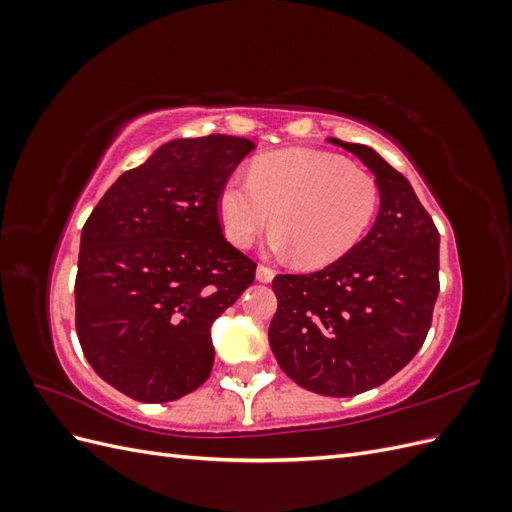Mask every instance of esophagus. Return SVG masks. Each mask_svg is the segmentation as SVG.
Returning <instances> with one entry per match:
<instances>
[{"label":"esophagus","instance_id":"obj_1","mask_svg":"<svg viewBox=\"0 0 512 512\" xmlns=\"http://www.w3.org/2000/svg\"><path fill=\"white\" fill-rule=\"evenodd\" d=\"M273 277H275V271L273 269H269V267H256V280L258 282H262V284H269V282H273Z\"/></svg>","mask_w":512,"mask_h":512}]
</instances>
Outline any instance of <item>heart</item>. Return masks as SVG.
Masks as SVG:
<instances>
[{"label":"heart","mask_w":512,"mask_h":512,"mask_svg":"<svg viewBox=\"0 0 512 512\" xmlns=\"http://www.w3.org/2000/svg\"><path fill=\"white\" fill-rule=\"evenodd\" d=\"M380 205L376 179L327 151L286 149L258 158L247 181L218 194L226 239L245 250L271 220V254L305 269L327 267L363 239Z\"/></svg>","instance_id":"b5f03b06"}]
</instances>
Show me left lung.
<instances>
[{
  "label": "left lung",
  "instance_id": "left-lung-1",
  "mask_svg": "<svg viewBox=\"0 0 512 512\" xmlns=\"http://www.w3.org/2000/svg\"><path fill=\"white\" fill-rule=\"evenodd\" d=\"M327 141L371 170L380 209L367 235L333 265L275 277L269 344L303 389L352 397L384 384L423 346L440 292V232L410 181L376 149Z\"/></svg>",
  "mask_w": 512,
  "mask_h": 512
}]
</instances>
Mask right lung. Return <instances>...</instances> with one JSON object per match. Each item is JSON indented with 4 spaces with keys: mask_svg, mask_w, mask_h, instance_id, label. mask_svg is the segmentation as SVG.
<instances>
[{
    "mask_svg": "<svg viewBox=\"0 0 512 512\" xmlns=\"http://www.w3.org/2000/svg\"><path fill=\"white\" fill-rule=\"evenodd\" d=\"M256 149L247 138H175L106 190L81 232L76 333L89 365L117 391L164 404L213 367L211 324L254 282L232 247L218 194Z\"/></svg>",
    "mask_w": 512,
    "mask_h": 512,
    "instance_id": "1",
    "label": "right lung"
}]
</instances>
